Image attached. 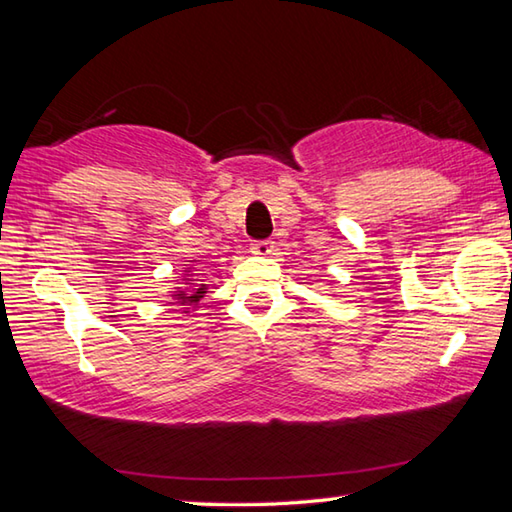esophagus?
Here are the masks:
<instances>
[{"label":"esophagus","mask_w":512,"mask_h":512,"mask_svg":"<svg viewBox=\"0 0 512 512\" xmlns=\"http://www.w3.org/2000/svg\"><path fill=\"white\" fill-rule=\"evenodd\" d=\"M250 253L259 255V257L273 255V241H268V239H264V241H253V244H250Z\"/></svg>","instance_id":"34e87169"}]
</instances>
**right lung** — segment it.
<instances>
[{
  "mask_svg": "<svg viewBox=\"0 0 512 512\" xmlns=\"http://www.w3.org/2000/svg\"><path fill=\"white\" fill-rule=\"evenodd\" d=\"M192 271L194 268L187 266L183 271V282H178L180 287L171 291V296L178 300V305H187L185 314H189V309L198 305V300H201L207 293V284L201 280V273H192Z\"/></svg>",
  "mask_w": 512,
  "mask_h": 512,
  "instance_id": "1",
  "label": "right lung"
}]
</instances>
